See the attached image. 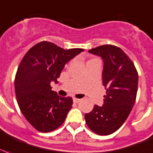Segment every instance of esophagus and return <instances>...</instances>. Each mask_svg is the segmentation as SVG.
Listing matches in <instances>:
<instances>
[{
    "label": "esophagus",
    "mask_w": 153,
    "mask_h": 153,
    "mask_svg": "<svg viewBox=\"0 0 153 153\" xmlns=\"http://www.w3.org/2000/svg\"><path fill=\"white\" fill-rule=\"evenodd\" d=\"M73 101H74V103H78V102H79L80 101H81V100H79V99H76V98H74V100H73Z\"/></svg>",
    "instance_id": "obj_1"
}]
</instances>
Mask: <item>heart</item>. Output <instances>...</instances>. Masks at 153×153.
Segmentation results:
<instances>
[{
    "label": "heart",
    "mask_w": 153,
    "mask_h": 153,
    "mask_svg": "<svg viewBox=\"0 0 153 153\" xmlns=\"http://www.w3.org/2000/svg\"><path fill=\"white\" fill-rule=\"evenodd\" d=\"M92 60H95V58H93V59H91L90 61H92Z\"/></svg>",
    "instance_id": "1"
}]
</instances>
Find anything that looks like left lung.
I'll return each mask as SVG.
<instances>
[{
  "label": "left lung",
  "mask_w": 153,
  "mask_h": 153,
  "mask_svg": "<svg viewBox=\"0 0 153 153\" xmlns=\"http://www.w3.org/2000/svg\"><path fill=\"white\" fill-rule=\"evenodd\" d=\"M88 52L103 60L102 85L107 92L103 105H95L91 112L85 114V120L92 131L108 136L123 125L133 108L138 73L132 61L118 46L100 45Z\"/></svg>",
  "instance_id": "obj_1"
}]
</instances>
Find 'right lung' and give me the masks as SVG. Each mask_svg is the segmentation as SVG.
Instances as JSON below:
<instances>
[{
  "label": "right lung",
  "mask_w": 153,
  "mask_h": 153,
  "mask_svg": "<svg viewBox=\"0 0 153 153\" xmlns=\"http://www.w3.org/2000/svg\"><path fill=\"white\" fill-rule=\"evenodd\" d=\"M84 51L64 50L50 42H41L30 48L20 62L14 87L20 110L41 132H50L64 123L73 104L71 97H61L51 90L58 82L66 62Z\"/></svg>",
  "instance_id": "right-lung-1"
}]
</instances>
